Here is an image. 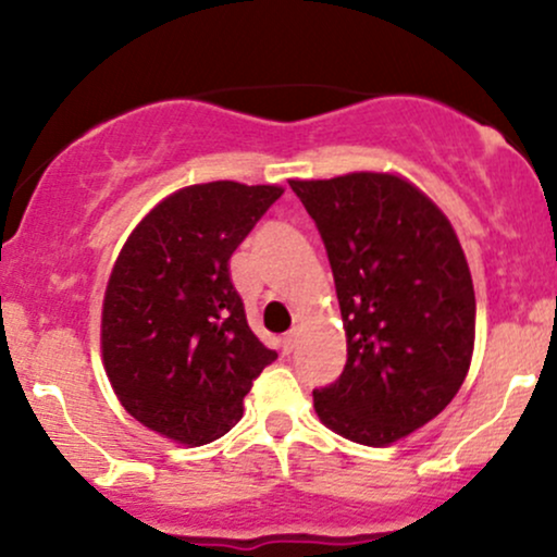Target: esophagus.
I'll use <instances>...</instances> for the list:
<instances>
[{"mask_svg":"<svg viewBox=\"0 0 557 557\" xmlns=\"http://www.w3.org/2000/svg\"><path fill=\"white\" fill-rule=\"evenodd\" d=\"M298 345V335L296 332H287V335L283 337V354H293Z\"/></svg>","mask_w":557,"mask_h":557,"instance_id":"1","label":"esophagus"}]
</instances>
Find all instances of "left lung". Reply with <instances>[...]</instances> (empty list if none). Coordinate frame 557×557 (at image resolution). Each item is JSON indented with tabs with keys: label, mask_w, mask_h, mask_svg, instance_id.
<instances>
[{
	"label": "left lung",
	"mask_w": 557,
	"mask_h": 557,
	"mask_svg": "<svg viewBox=\"0 0 557 557\" xmlns=\"http://www.w3.org/2000/svg\"><path fill=\"white\" fill-rule=\"evenodd\" d=\"M322 235L348 361L314 389L317 417L361 445H393L456 398L474 354L476 300L447 216L389 172L290 181Z\"/></svg>",
	"instance_id": "left-lung-1"
}]
</instances>
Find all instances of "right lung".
Here are the masks:
<instances>
[{
	"mask_svg": "<svg viewBox=\"0 0 557 557\" xmlns=\"http://www.w3.org/2000/svg\"><path fill=\"white\" fill-rule=\"evenodd\" d=\"M280 196L277 185H188L138 222L114 261L107 376L125 411L168 440L203 445L233 430L277 359L248 327L227 261Z\"/></svg>",
	"mask_w": 557,
	"mask_h": 557,
	"instance_id": "obj_1",
	"label": "right lung"
}]
</instances>
